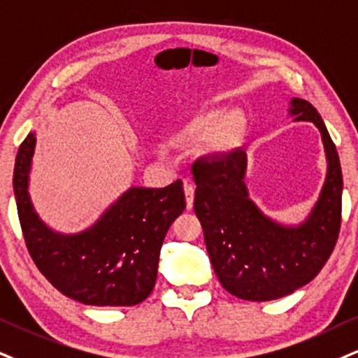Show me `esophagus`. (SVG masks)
Returning a JSON list of instances; mask_svg holds the SVG:
<instances>
[{"instance_id":"1","label":"esophagus","mask_w":358,"mask_h":358,"mask_svg":"<svg viewBox=\"0 0 358 358\" xmlns=\"http://www.w3.org/2000/svg\"><path fill=\"white\" fill-rule=\"evenodd\" d=\"M184 194H186V206L187 210H191L194 207V184L186 180L184 182Z\"/></svg>"}]
</instances>
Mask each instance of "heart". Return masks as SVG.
<instances>
[{"label": "heart", "instance_id": "heart-1", "mask_svg": "<svg viewBox=\"0 0 358 358\" xmlns=\"http://www.w3.org/2000/svg\"><path fill=\"white\" fill-rule=\"evenodd\" d=\"M247 127L244 113L234 108H214L189 119L176 132V139H192L206 136L210 152L226 154L241 144Z\"/></svg>", "mask_w": 358, "mask_h": 358}]
</instances>
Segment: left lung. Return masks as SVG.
I'll list each match as a JSON object with an SVG mask.
<instances>
[{
    "instance_id": "left-lung-1",
    "label": "left lung",
    "mask_w": 358,
    "mask_h": 358,
    "mask_svg": "<svg viewBox=\"0 0 358 358\" xmlns=\"http://www.w3.org/2000/svg\"><path fill=\"white\" fill-rule=\"evenodd\" d=\"M287 113L319 129L327 161L319 197L299 224L279 222L250 199L242 149L192 166L194 210L215 275L229 294L250 302L275 301L308 284L329 260L341 231L343 180L335 144L310 103L292 98Z\"/></svg>"
}]
</instances>
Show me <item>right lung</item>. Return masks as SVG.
Wrapping results in <instances>:
<instances>
[{"mask_svg":"<svg viewBox=\"0 0 358 358\" xmlns=\"http://www.w3.org/2000/svg\"><path fill=\"white\" fill-rule=\"evenodd\" d=\"M36 134L17 151L13 189L31 257L52 285L86 306L129 307L152 292L171 224L186 209L180 180L162 189L131 186L85 231L59 232L39 217L29 196Z\"/></svg>","mask_w":358,"mask_h":358,"instance_id":"1","label":"right lung"}]
</instances>
